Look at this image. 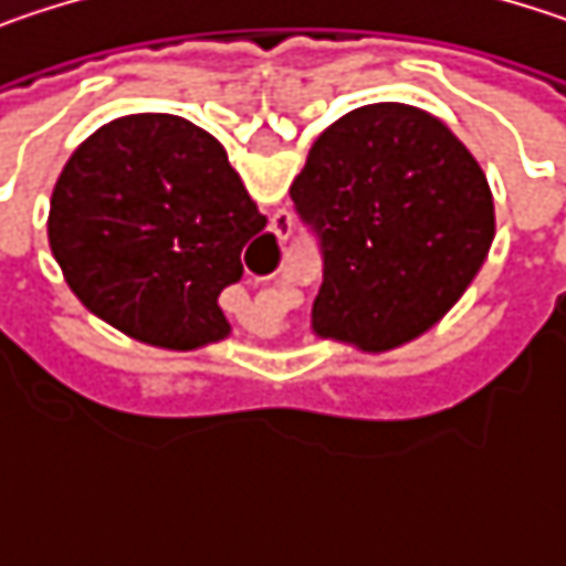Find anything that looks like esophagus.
Segmentation results:
<instances>
[{"instance_id": "esophagus-1", "label": "esophagus", "mask_w": 566, "mask_h": 566, "mask_svg": "<svg viewBox=\"0 0 566 566\" xmlns=\"http://www.w3.org/2000/svg\"><path fill=\"white\" fill-rule=\"evenodd\" d=\"M272 229H275V235H279V239H287V235H291V216L275 212V219H272Z\"/></svg>"}]
</instances>
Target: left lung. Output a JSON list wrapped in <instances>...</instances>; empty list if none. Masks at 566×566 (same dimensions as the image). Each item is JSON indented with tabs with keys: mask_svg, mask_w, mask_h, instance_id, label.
I'll return each instance as SVG.
<instances>
[{
	"mask_svg": "<svg viewBox=\"0 0 566 566\" xmlns=\"http://www.w3.org/2000/svg\"><path fill=\"white\" fill-rule=\"evenodd\" d=\"M291 199L324 252L311 331L364 354L432 331L495 242L479 160L412 104H367L334 120L311 144Z\"/></svg>",
	"mask_w": 566,
	"mask_h": 566,
	"instance_id": "left-lung-1",
	"label": "left lung"
}]
</instances>
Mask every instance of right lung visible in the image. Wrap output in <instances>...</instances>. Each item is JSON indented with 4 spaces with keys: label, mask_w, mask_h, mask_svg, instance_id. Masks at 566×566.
<instances>
[{
    "label": "right lung",
    "mask_w": 566,
    "mask_h": 566,
    "mask_svg": "<svg viewBox=\"0 0 566 566\" xmlns=\"http://www.w3.org/2000/svg\"><path fill=\"white\" fill-rule=\"evenodd\" d=\"M262 229L222 144L176 114L97 127L67 157L49 209V245L77 301L164 350L229 337L219 294L242 279V249Z\"/></svg>",
    "instance_id": "right-lung-1"
}]
</instances>
